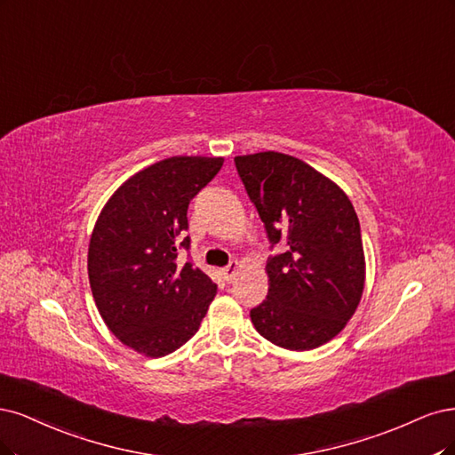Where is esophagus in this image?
Instances as JSON below:
<instances>
[{"instance_id": "1", "label": "esophagus", "mask_w": 455, "mask_h": 455, "mask_svg": "<svg viewBox=\"0 0 455 455\" xmlns=\"http://www.w3.org/2000/svg\"><path fill=\"white\" fill-rule=\"evenodd\" d=\"M238 268H240V265H238V260H232L228 267H225V268H223V275H225V280H227V282H232V277H234V275H236Z\"/></svg>"}]
</instances>
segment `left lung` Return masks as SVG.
Segmentation results:
<instances>
[{"label": "left lung", "mask_w": 455, "mask_h": 455, "mask_svg": "<svg viewBox=\"0 0 455 455\" xmlns=\"http://www.w3.org/2000/svg\"><path fill=\"white\" fill-rule=\"evenodd\" d=\"M272 247L268 297L251 310L260 336L306 351L323 346L355 314L364 287L357 213L344 190L300 158L275 151L234 158Z\"/></svg>", "instance_id": "1"}]
</instances>
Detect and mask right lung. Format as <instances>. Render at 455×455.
<instances>
[{
	"mask_svg": "<svg viewBox=\"0 0 455 455\" xmlns=\"http://www.w3.org/2000/svg\"><path fill=\"white\" fill-rule=\"evenodd\" d=\"M221 156H170L132 175L101 210L89 245V282L101 319L124 346L164 357L196 334L217 285L193 262L188 202Z\"/></svg>",
	"mask_w": 455,
	"mask_h": 455,
	"instance_id": "right-lung-1",
	"label": "right lung"
}]
</instances>
